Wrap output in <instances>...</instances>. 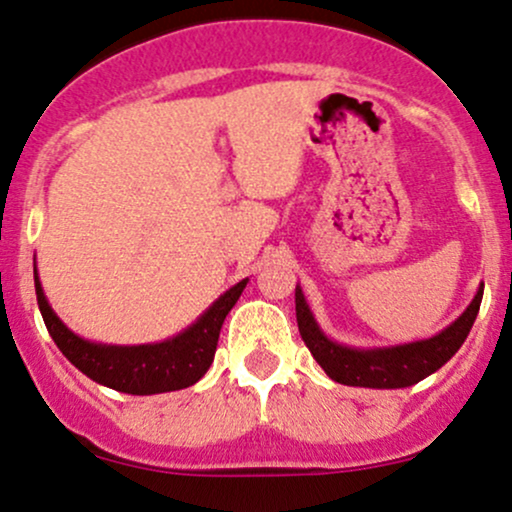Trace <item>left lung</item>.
Returning a JSON list of instances; mask_svg holds the SVG:
<instances>
[{
	"mask_svg": "<svg viewBox=\"0 0 512 512\" xmlns=\"http://www.w3.org/2000/svg\"><path fill=\"white\" fill-rule=\"evenodd\" d=\"M482 294L484 285L479 287L472 304L462 311L458 321L450 323L434 338L393 347H374V350H359V347H347L330 340L318 328L299 285L294 290V304H297V326L302 340L333 381L359 388H407L441 369L460 350L462 342L470 335L474 318L479 314Z\"/></svg>",
	"mask_w": 512,
	"mask_h": 512,
	"instance_id": "obj_1",
	"label": "left lung"
}]
</instances>
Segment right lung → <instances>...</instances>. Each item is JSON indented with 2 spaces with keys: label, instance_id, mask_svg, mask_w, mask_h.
<instances>
[{
  "label": "right lung",
  "instance_id": "right-lung-1",
  "mask_svg": "<svg viewBox=\"0 0 512 512\" xmlns=\"http://www.w3.org/2000/svg\"><path fill=\"white\" fill-rule=\"evenodd\" d=\"M35 273V294H38V306L42 321L50 330L52 340L62 354L83 371L88 378H93L100 386H107L119 393L129 395H155L170 393V390H182L201 381L203 374L210 369L218 347L220 328L225 323V316L237 304L239 294L244 292L246 282L242 280L230 287L225 294H220L208 311L196 323L182 330L174 338L165 342H153V345H100L78 338L69 328L59 321L52 306L47 304L45 292H42L38 268Z\"/></svg>",
  "mask_w": 512,
  "mask_h": 512
}]
</instances>
